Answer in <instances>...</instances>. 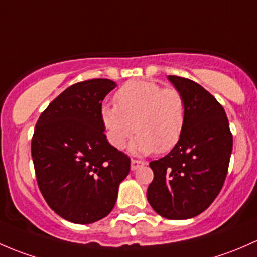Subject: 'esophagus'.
Returning a JSON list of instances; mask_svg holds the SVG:
<instances>
[{
  "instance_id": "34e87169",
  "label": "esophagus",
  "mask_w": 257,
  "mask_h": 257,
  "mask_svg": "<svg viewBox=\"0 0 257 257\" xmlns=\"http://www.w3.org/2000/svg\"><path fill=\"white\" fill-rule=\"evenodd\" d=\"M146 163L144 162V161H139V160H132L131 161V169L132 171H136L137 168L142 167V166H145Z\"/></svg>"
}]
</instances>
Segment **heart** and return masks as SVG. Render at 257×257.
<instances>
[{
  "instance_id": "obj_1",
  "label": "heart",
  "mask_w": 257,
  "mask_h": 257,
  "mask_svg": "<svg viewBox=\"0 0 257 257\" xmlns=\"http://www.w3.org/2000/svg\"><path fill=\"white\" fill-rule=\"evenodd\" d=\"M115 106L101 109V121L113 147L131 144L136 155L166 152L178 142L186 122V105L181 92L150 80H132L115 94Z\"/></svg>"
}]
</instances>
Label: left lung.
Returning <instances> with one entry per match:
<instances>
[{"mask_svg":"<svg viewBox=\"0 0 257 257\" xmlns=\"http://www.w3.org/2000/svg\"><path fill=\"white\" fill-rule=\"evenodd\" d=\"M182 94L186 122L173 150L152 161L153 181L147 200L153 210L171 220L194 218L207 209L223 188L232 151L225 110L203 86L168 75Z\"/></svg>","mask_w":257,"mask_h":257,"instance_id":"1","label":"left lung"}]
</instances>
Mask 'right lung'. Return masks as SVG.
Returning <instances> with one entry per match:
<instances>
[{
    "mask_svg": "<svg viewBox=\"0 0 257 257\" xmlns=\"http://www.w3.org/2000/svg\"><path fill=\"white\" fill-rule=\"evenodd\" d=\"M116 88L91 79L65 89L42 112L32 139L37 182L48 205L75 224L109 215L130 158L111 146L101 121L102 100Z\"/></svg>",
    "mask_w": 257,
    "mask_h": 257,
    "instance_id": "add662e5",
    "label": "right lung"
}]
</instances>
